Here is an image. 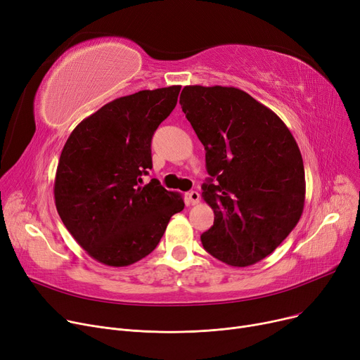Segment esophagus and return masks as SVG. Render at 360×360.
Listing matches in <instances>:
<instances>
[{
    "instance_id": "esophagus-1",
    "label": "esophagus",
    "mask_w": 360,
    "mask_h": 360,
    "mask_svg": "<svg viewBox=\"0 0 360 360\" xmlns=\"http://www.w3.org/2000/svg\"><path fill=\"white\" fill-rule=\"evenodd\" d=\"M188 201H190L191 205L198 204V201H200V194H198L197 191H190V193H188Z\"/></svg>"
}]
</instances>
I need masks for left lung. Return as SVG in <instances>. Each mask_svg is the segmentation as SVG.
Wrapping results in <instances>:
<instances>
[{
  "instance_id": "8db88e82",
  "label": "left lung",
  "mask_w": 360,
  "mask_h": 360,
  "mask_svg": "<svg viewBox=\"0 0 360 360\" xmlns=\"http://www.w3.org/2000/svg\"><path fill=\"white\" fill-rule=\"evenodd\" d=\"M179 103L212 176L202 198L214 223L201 235L202 247L229 266H252L288 238L304 212L296 140L271 109L236 87L185 86Z\"/></svg>"
}]
</instances>
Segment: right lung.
<instances>
[{
    "mask_svg": "<svg viewBox=\"0 0 360 360\" xmlns=\"http://www.w3.org/2000/svg\"><path fill=\"white\" fill-rule=\"evenodd\" d=\"M181 86L141 90L102 106L72 129L56 167L53 197L67 231L96 261L125 267L148 255L175 213L178 193L151 169V137L178 102Z\"/></svg>",
    "mask_w": 360,
    "mask_h": 360,
    "instance_id": "right-lung-1",
    "label": "right lung"
}]
</instances>
